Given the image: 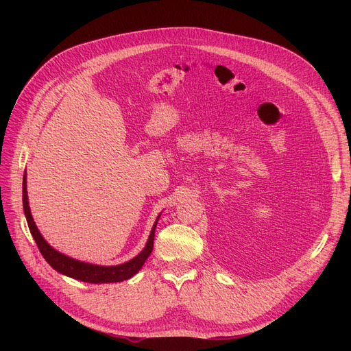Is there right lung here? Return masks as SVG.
Segmentation results:
<instances>
[{
	"label": "right lung",
	"instance_id": "1",
	"mask_svg": "<svg viewBox=\"0 0 351 351\" xmlns=\"http://www.w3.org/2000/svg\"><path fill=\"white\" fill-rule=\"evenodd\" d=\"M23 205H24V213L27 217L29 232L34 237L36 246H38L41 254L44 256V259L49 263V266L57 270L58 273L68 276V278L86 282V283H117V282H123V280L131 279L134 274H136L142 269L147 257H149L152 253L155 229L158 225V220L160 217V215H159L152 230H151L149 239H147L146 246L136 257H134L132 261H129L122 265H117V266H98V265H90V263L77 261V259H72V257H68V256L60 253L58 250H55L53 247H51L48 245V242L40 233L38 228H36L34 219H32V215H31V210H29L28 195H27V173L24 175V179H23Z\"/></svg>",
	"mask_w": 351,
	"mask_h": 351
}]
</instances>
